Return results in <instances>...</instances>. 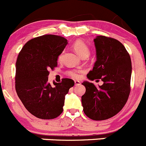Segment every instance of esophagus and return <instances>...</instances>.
<instances>
[{
  "mask_svg": "<svg viewBox=\"0 0 146 146\" xmlns=\"http://www.w3.org/2000/svg\"><path fill=\"white\" fill-rule=\"evenodd\" d=\"M74 84H75L76 86H78L81 84V82L80 81H78V80H74Z\"/></svg>",
  "mask_w": 146,
  "mask_h": 146,
  "instance_id": "34e87169",
  "label": "esophagus"
}]
</instances>
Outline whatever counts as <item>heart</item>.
I'll use <instances>...</instances> for the list:
<instances>
[{
  "instance_id": "b5f03b06",
  "label": "heart",
  "mask_w": 146,
  "mask_h": 146,
  "mask_svg": "<svg viewBox=\"0 0 146 146\" xmlns=\"http://www.w3.org/2000/svg\"><path fill=\"white\" fill-rule=\"evenodd\" d=\"M73 48L75 51L76 53L79 55V56H81L82 58L83 56H88L90 54V49H89L88 46H87V44L84 42H83L82 41H77L74 43L73 44ZM64 52H62L60 55L58 57V60L60 62L62 60V58H63ZM68 74H69L70 77H73V78H78L80 77V74H79V72L77 70H70L68 72Z\"/></svg>"
}]
</instances>
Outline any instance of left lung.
<instances>
[{"mask_svg":"<svg viewBox=\"0 0 146 146\" xmlns=\"http://www.w3.org/2000/svg\"><path fill=\"white\" fill-rule=\"evenodd\" d=\"M97 61L87 77L100 79L103 84L96 87L84 82L86 92L82 96L84 114L94 120L113 117L125 106L130 92L131 59L122 43L110 37L98 36L94 39Z\"/></svg>","mask_w":146,"mask_h":146,"instance_id":"obj_1","label":"left lung"}]
</instances>
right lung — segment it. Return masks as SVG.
<instances>
[{"mask_svg": "<svg viewBox=\"0 0 146 146\" xmlns=\"http://www.w3.org/2000/svg\"><path fill=\"white\" fill-rule=\"evenodd\" d=\"M67 44L64 37L43 35L28 41L16 63V90L25 108L33 115L49 120L63 112L65 95L74 85L71 79L48 82L50 69L57 66L58 56Z\"/></svg>", "mask_w": 146, "mask_h": 146, "instance_id": "right-lung-1", "label": "right lung"}]
</instances>
